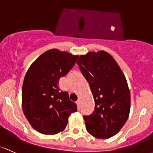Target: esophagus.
I'll return each instance as SVG.
<instances>
[{
	"instance_id": "obj_1",
	"label": "esophagus",
	"mask_w": 153,
	"mask_h": 153,
	"mask_svg": "<svg viewBox=\"0 0 153 153\" xmlns=\"http://www.w3.org/2000/svg\"><path fill=\"white\" fill-rule=\"evenodd\" d=\"M80 103H81V100L78 99V101H77V104H78V105L79 106L80 105Z\"/></svg>"
}]
</instances>
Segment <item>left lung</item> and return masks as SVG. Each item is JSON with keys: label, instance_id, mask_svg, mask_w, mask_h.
<instances>
[{"label": "left lung", "instance_id": "1", "mask_svg": "<svg viewBox=\"0 0 153 153\" xmlns=\"http://www.w3.org/2000/svg\"><path fill=\"white\" fill-rule=\"evenodd\" d=\"M77 64L95 102L94 111L83 117L86 130L98 139H108L122 129L129 117L131 93L125 75L104 51L81 55Z\"/></svg>", "mask_w": 153, "mask_h": 153}]
</instances>
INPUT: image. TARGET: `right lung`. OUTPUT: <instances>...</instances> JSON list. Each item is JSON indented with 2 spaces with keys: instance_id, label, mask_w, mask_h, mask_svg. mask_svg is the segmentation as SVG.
I'll list each match as a JSON object with an SVG mask.
<instances>
[{
  "instance_id": "right-lung-1",
  "label": "right lung",
  "mask_w": 153,
  "mask_h": 153,
  "mask_svg": "<svg viewBox=\"0 0 153 153\" xmlns=\"http://www.w3.org/2000/svg\"><path fill=\"white\" fill-rule=\"evenodd\" d=\"M78 56L58 49L48 50L30 66L22 90V107L33 129L40 133L54 135L65 129L70 114L77 105L67 91L58 86L76 63Z\"/></svg>"
}]
</instances>
